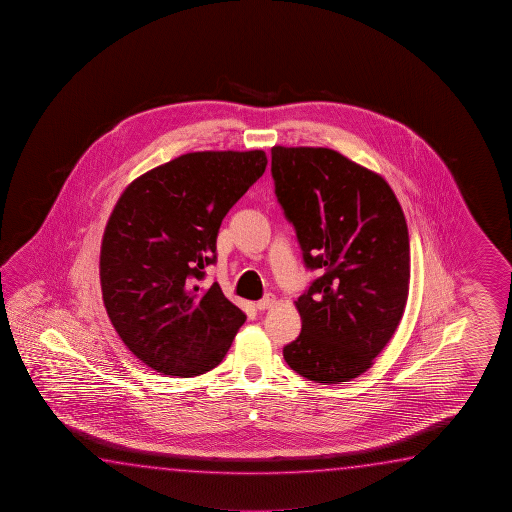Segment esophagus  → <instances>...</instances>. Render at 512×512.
I'll return each mask as SVG.
<instances>
[{
  "label": "esophagus",
  "instance_id": "esophagus-1",
  "mask_svg": "<svg viewBox=\"0 0 512 512\" xmlns=\"http://www.w3.org/2000/svg\"><path fill=\"white\" fill-rule=\"evenodd\" d=\"M274 304H276V297H274V295H267V297H263L261 301L256 303V308H258V310H269Z\"/></svg>",
  "mask_w": 512,
  "mask_h": 512
}]
</instances>
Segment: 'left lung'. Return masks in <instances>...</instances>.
Here are the masks:
<instances>
[{
  "label": "left lung",
  "mask_w": 512,
  "mask_h": 512,
  "mask_svg": "<svg viewBox=\"0 0 512 512\" xmlns=\"http://www.w3.org/2000/svg\"><path fill=\"white\" fill-rule=\"evenodd\" d=\"M272 177L308 269L295 308L303 330L286 364L315 383L373 367L398 330L410 285L407 220L382 175L324 147H272Z\"/></svg>",
  "instance_id": "obj_1"
}]
</instances>
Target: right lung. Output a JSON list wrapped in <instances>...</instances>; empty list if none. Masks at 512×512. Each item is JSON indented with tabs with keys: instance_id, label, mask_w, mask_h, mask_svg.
<instances>
[{
	"instance_id": "1",
	"label": "right lung",
	"mask_w": 512,
	"mask_h": 512,
	"mask_svg": "<svg viewBox=\"0 0 512 512\" xmlns=\"http://www.w3.org/2000/svg\"><path fill=\"white\" fill-rule=\"evenodd\" d=\"M267 163L263 150L182 154L139 175L116 202L100 249L105 310L130 353L157 373H208L245 322L218 283L199 281L217 260L227 211Z\"/></svg>"
}]
</instances>
